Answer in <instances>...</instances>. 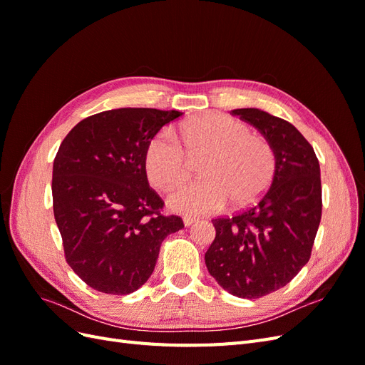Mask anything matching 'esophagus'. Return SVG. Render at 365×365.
<instances>
[{"instance_id":"esophagus-1","label":"esophagus","mask_w":365,"mask_h":365,"mask_svg":"<svg viewBox=\"0 0 365 365\" xmlns=\"http://www.w3.org/2000/svg\"><path fill=\"white\" fill-rule=\"evenodd\" d=\"M182 222H184L185 227H190V225H193L196 222V219L190 217V216H185V217H182Z\"/></svg>"}]
</instances>
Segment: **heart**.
<instances>
[{"mask_svg":"<svg viewBox=\"0 0 365 365\" xmlns=\"http://www.w3.org/2000/svg\"><path fill=\"white\" fill-rule=\"evenodd\" d=\"M179 141L169 128L148 143L145 169L152 185L165 190L187 178L192 158L202 157L204 178L185 182L169 196V205L185 216L248 207L267 193L275 173L269 143L251 134L248 125L222 114H204L180 126Z\"/></svg>","mask_w":365,"mask_h":365,"instance_id":"1","label":"heart"}]
</instances>
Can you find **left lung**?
<instances>
[{
    "instance_id": "1",
    "label": "left lung",
    "mask_w": 365,
    "mask_h": 365,
    "mask_svg": "<svg viewBox=\"0 0 365 365\" xmlns=\"http://www.w3.org/2000/svg\"><path fill=\"white\" fill-rule=\"evenodd\" d=\"M231 114L267 138L275 173L256 205L212 220L216 237L205 252V264L230 294L260 298L288 284L311 257L323 207L319 163L289 121L257 108L233 109Z\"/></svg>"
}]
</instances>
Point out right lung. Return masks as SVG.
<instances>
[{
	"instance_id": "right-lung-1",
	"label": "right lung",
	"mask_w": 365,
	"mask_h": 365,
	"mask_svg": "<svg viewBox=\"0 0 365 365\" xmlns=\"http://www.w3.org/2000/svg\"><path fill=\"white\" fill-rule=\"evenodd\" d=\"M182 115L118 108L86 117L63 138L53 163V212L65 259L93 289L126 295L145 284L178 216L148 182L145 152L157 132Z\"/></svg>"
}]
</instances>
